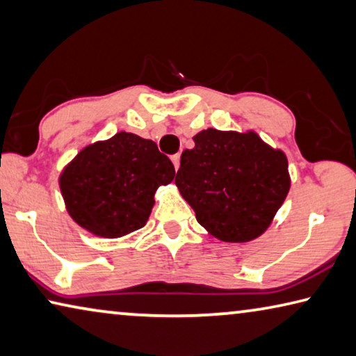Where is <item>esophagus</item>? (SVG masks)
I'll use <instances>...</instances> for the list:
<instances>
[{
	"label": "esophagus",
	"instance_id": "1",
	"mask_svg": "<svg viewBox=\"0 0 356 356\" xmlns=\"http://www.w3.org/2000/svg\"><path fill=\"white\" fill-rule=\"evenodd\" d=\"M171 161H172V165H174V168H176V171H177L179 165H180V156L179 155H172L171 156Z\"/></svg>",
	"mask_w": 356,
	"mask_h": 356
}]
</instances>
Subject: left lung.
I'll use <instances>...</instances> for the list:
<instances>
[{
    "instance_id": "8db88e82",
    "label": "left lung",
    "mask_w": 356,
    "mask_h": 356,
    "mask_svg": "<svg viewBox=\"0 0 356 356\" xmlns=\"http://www.w3.org/2000/svg\"><path fill=\"white\" fill-rule=\"evenodd\" d=\"M182 152L176 185L209 234L223 242H250L266 231L291 187L284 150L253 129L207 128Z\"/></svg>"
}]
</instances>
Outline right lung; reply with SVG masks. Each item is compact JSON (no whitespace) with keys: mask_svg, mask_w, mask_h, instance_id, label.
I'll list each match as a JSON object with an SVG mask.
<instances>
[{"mask_svg":"<svg viewBox=\"0 0 356 356\" xmlns=\"http://www.w3.org/2000/svg\"><path fill=\"white\" fill-rule=\"evenodd\" d=\"M174 177L171 160L154 140L120 131L81 149L61 169L58 185L79 227L117 239L147 223L156 188Z\"/></svg>","mask_w":356,"mask_h":356,"instance_id":"obj_1","label":"right lung"}]
</instances>
